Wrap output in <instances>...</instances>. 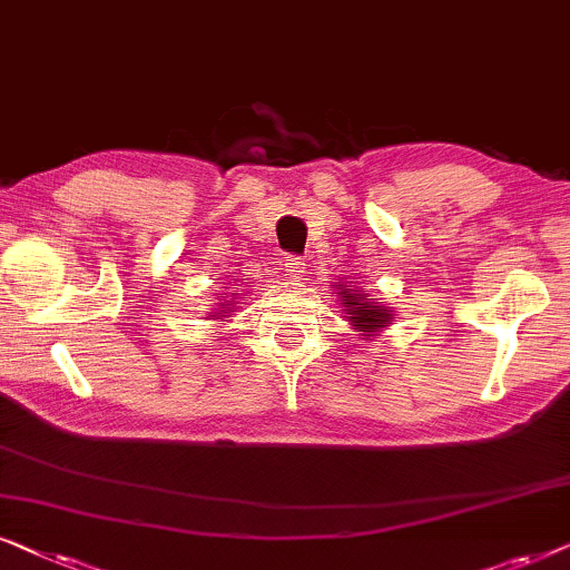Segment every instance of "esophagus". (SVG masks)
Instances as JSON below:
<instances>
[{
  "label": "esophagus",
  "mask_w": 570,
  "mask_h": 570,
  "mask_svg": "<svg viewBox=\"0 0 570 570\" xmlns=\"http://www.w3.org/2000/svg\"><path fill=\"white\" fill-rule=\"evenodd\" d=\"M284 273L289 278H302L305 276V257H299V255H289L284 261Z\"/></svg>",
  "instance_id": "34e87169"
}]
</instances>
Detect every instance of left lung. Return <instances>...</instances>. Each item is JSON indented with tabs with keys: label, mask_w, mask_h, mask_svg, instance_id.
<instances>
[{
	"label": "left lung",
	"mask_w": 570,
	"mask_h": 570,
	"mask_svg": "<svg viewBox=\"0 0 570 570\" xmlns=\"http://www.w3.org/2000/svg\"><path fill=\"white\" fill-rule=\"evenodd\" d=\"M341 294H344V297H341V305L346 307L348 321L360 325L362 331L373 333L375 328H383V325L389 323V309L377 307L375 302H367L364 294L354 289H341Z\"/></svg>",
	"instance_id": "8db88e82"
}]
</instances>
